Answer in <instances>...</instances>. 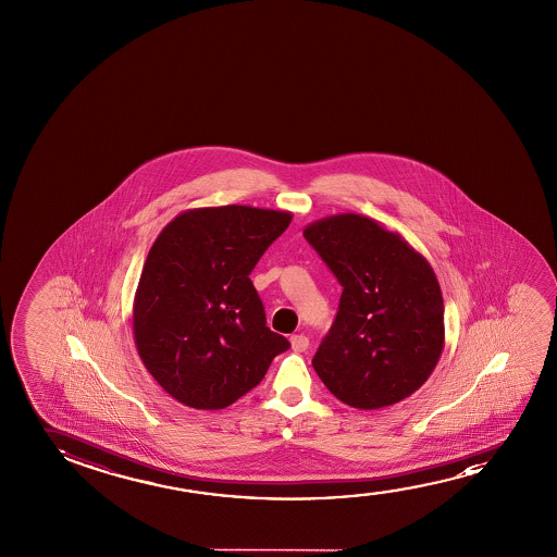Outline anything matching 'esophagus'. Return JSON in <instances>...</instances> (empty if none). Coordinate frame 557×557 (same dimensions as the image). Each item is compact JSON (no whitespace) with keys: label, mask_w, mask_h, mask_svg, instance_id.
I'll use <instances>...</instances> for the list:
<instances>
[{"label":"esophagus","mask_w":557,"mask_h":557,"mask_svg":"<svg viewBox=\"0 0 557 557\" xmlns=\"http://www.w3.org/2000/svg\"><path fill=\"white\" fill-rule=\"evenodd\" d=\"M290 346H293L295 351H306L308 346H310V341H308L306 335H293L290 336Z\"/></svg>","instance_id":"1"}]
</instances>
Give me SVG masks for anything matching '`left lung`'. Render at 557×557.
<instances>
[{
  "instance_id": "8db88e82",
  "label": "left lung",
  "mask_w": 557,
  "mask_h": 557,
  "mask_svg": "<svg viewBox=\"0 0 557 557\" xmlns=\"http://www.w3.org/2000/svg\"><path fill=\"white\" fill-rule=\"evenodd\" d=\"M305 237L343 285L335 323L312 359L315 373L356 409L404 401L445 346L442 287L430 262L363 214L325 216Z\"/></svg>"
}]
</instances>
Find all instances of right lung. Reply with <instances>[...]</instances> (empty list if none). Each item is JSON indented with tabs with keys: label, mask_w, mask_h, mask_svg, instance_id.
Here are the masks:
<instances>
[{
	"label": "right lung",
	"mask_w": 557,
	"mask_h": 557,
	"mask_svg": "<svg viewBox=\"0 0 557 557\" xmlns=\"http://www.w3.org/2000/svg\"><path fill=\"white\" fill-rule=\"evenodd\" d=\"M290 221L289 211L199 207L156 237L135 293L133 336L148 373L176 401L224 409L289 348L267 327L249 274Z\"/></svg>",
	"instance_id": "right-lung-1"
}]
</instances>
